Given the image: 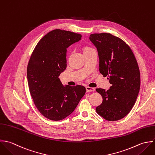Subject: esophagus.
Listing matches in <instances>:
<instances>
[{
    "mask_svg": "<svg viewBox=\"0 0 155 155\" xmlns=\"http://www.w3.org/2000/svg\"><path fill=\"white\" fill-rule=\"evenodd\" d=\"M86 91L87 92H94L95 91L94 88L93 87H89V86H86Z\"/></svg>",
    "mask_w": 155,
    "mask_h": 155,
    "instance_id": "34e87169",
    "label": "esophagus"
}]
</instances>
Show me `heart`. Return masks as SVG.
<instances>
[{
    "instance_id": "b5f03b06",
    "label": "heart",
    "mask_w": 155,
    "mask_h": 155,
    "mask_svg": "<svg viewBox=\"0 0 155 155\" xmlns=\"http://www.w3.org/2000/svg\"><path fill=\"white\" fill-rule=\"evenodd\" d=\"M91 49H92V48H91V47H88V46H85V47L83 48V52H84V53H85V52H86V51H87L90 50Z\"/></svg>"
}]
</instances>
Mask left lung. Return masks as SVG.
<instances>
[{"label":"left lung","instance_id":"8db88e82","mask_svg":"<svg viewBox=\"0 0 155 155\" xmlns=\"http://www.w3.org/2000/svg\"><path fill=\"white\" fill-rule=\"evenodd\" d=\"M90 40L97 48L99 72L111 84L105 91L96 89L102 102L96 113L108 121L124 117L133 108L140 88V72L136 58L122 39L109 33H93Z\"/></svg>","mask_w":155,"mask_h":155}]
</instances>
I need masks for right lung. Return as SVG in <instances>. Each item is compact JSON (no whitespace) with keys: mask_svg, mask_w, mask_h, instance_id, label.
I'll use <instances>...</instances> for the list:
<instances>
[{"mask_svg":"<svg viewBox=\"0 0 155 155\" xmlns=\"http://www.w3.org/2000/svg\"><path fill=\"white\" fill-rule=\"evenodd\" d=\"M81 36L72 31H51L41 39L31 53L27 68L29 92L38 111L48 119H64L86 93L81 85L64 87L59 78L66 68V48Z\"/></svg>","mask_w":155,"mask_h":155,"instance_id":"right-lung-1","label":"right lung"}]
</instances>
